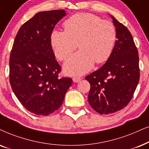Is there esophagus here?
<instances>
[{
  "label": "esophagus",
  "instance_id": "1",
  "mask_svg": "<svg viewBox=\"0 0 149 149\" xmlns=\"http://www.w3.org/2000/svg\"><path fill=\"white\" fill-rule=\"evenodd\" d=\"M81 78H79V77H73V81L74 82H78L81 80Z\"/></svg>",
  "mask_w": 149,
  "mask_h": 149
}]
</instances>
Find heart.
Returning a JSON list of instances; mask_svg holds the SVG:
<instances>
[{
	"label": "heart",
	"instance_id": "obj_1",
	"mask_svg": "<svg viewBox=\"0 0 149 149\" xmlns=\"http://www.w3.org/2000/svg\"><path fill=\"white\" fill-rule=\"evenodd\" d=\"M65 31H53L50 43L55 56L65 61L78 47L80 49L64 65L70 76H81L93 68L94 63H105L110 58L116 40L113 23L90 13L73 15L64 22Z\"/></svg>",
	"mask_w": 149,
	"mask_h": 149
}]
</instances>
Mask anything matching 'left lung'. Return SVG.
Here are the masks:
<instances>
[{"instance_id": "obj_1", "label": "left lung", "mask_w": 149, "mask_h": 149, "mask_svg": "<svg viewBox=\"0 0 149 149\" xmlns=\"http://www.w3.org/2000/svg\"><path fill=\"white\" fill-rule=\"evenodd\" d=\"M116 41L106 63L86 80L91 84L88 100L93 109L109 114L124 108L132 99L140 79L138 52L130 32L110 15Z\"/></svg>"}]
</instances>
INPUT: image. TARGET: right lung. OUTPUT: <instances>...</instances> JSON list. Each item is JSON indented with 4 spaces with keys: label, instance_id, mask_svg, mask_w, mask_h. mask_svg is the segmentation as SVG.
I'll use <instances>...</instances> for the list:
<instances>
[{
    "label": "right lung",
    "instance_id": "1",
    "mask_svg": "<svg viewBox=\"0 0 149 149\" xmlns=\"http://www.w3.org/2000/svg\"><path fill=\"white\" fill-rule=\"evenodd\" d=\"M66 15L65 10L41 11L17 32L9 58V81L22 106L37 115L47 116L62 105L72 84L70 78H58L61 71L52 48L50 35Z\"/></svg>",
    "mask_w": 149,
    "mask_h": 149
}]
</instances>
